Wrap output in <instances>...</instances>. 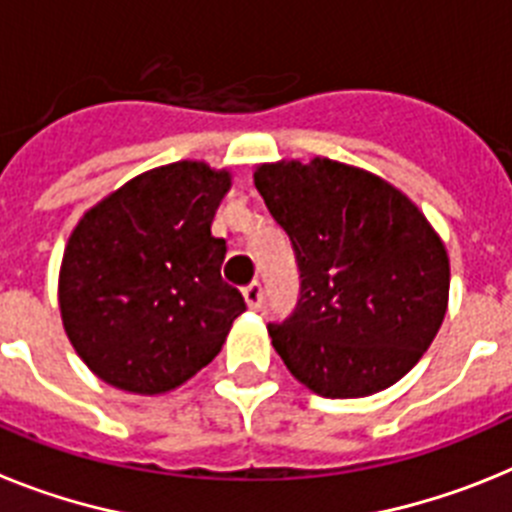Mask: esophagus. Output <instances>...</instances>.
<instances>
[{
  "mask_svg": "<svg viewBox=\"0 0 512 512\" xmlns=\"http://www.w3.org/2000/svg\"><path fill=\"white\" fill-rule=\"evenodd\" d=\"M242 296H244V301H247V306H250V309H260V306H262V283L252 281L250 286H244Z\"/></svg>",
  "mask_w": 512,
  "mask_h": 512,
  "instance_id": "esophagus-1",
  "label": "esophagus"
}]
</instances>
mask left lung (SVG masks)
<instances>
[{"label": "left lung", "mask_w": 512, "mask_h": 512, "mask_svg": "<svg viewBox=\"0 0 512 512\" xmlns=\"http://www.w3.org/2000/svg\"><path fill=\"white\" fill-rule=\"evenodd\" d=\"M255 188L296 252L299 304L268 332L314 394L397 384L441 330L448 255L420 208L381 177L332 159L260 164Z\"/></svg>", "instance_id": "left-lung-1"}]
</instances>
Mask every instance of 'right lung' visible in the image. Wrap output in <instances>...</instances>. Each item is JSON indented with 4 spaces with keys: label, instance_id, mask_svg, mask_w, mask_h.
Listing matches in <instances>:
<instances>
[{
    "label": "right lung",
    "instance_id": "right-lung-1",
    "mask_svg": "<svg viewBox=\"0 0 512 512\" xmlns=\"http://www.w3.org/2000/svg\"><path fill=\"white\" fill-rule=\"evenodd\" d=\"M226 170L175 162L133 177L84 213L59 273L64 330L90 371L133 394L177 389L219 355L247 309L221 278L211 234Z\"/></svg>",
    "mask_w": 512,
    "mask_h": 512
}]
</instances>
